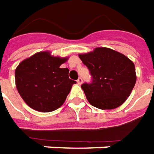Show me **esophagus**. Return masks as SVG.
Here are the masks:
<instances>
[{
    "mask_svg": "<svg viewBox=\"0 0 154 154\" xmlns=\"http://www.w3.org/2000/svg\"><path fill=\"white\" fill-rule=\"evenodd\" d=\"M77 83H78V85H81L82 83H83V79H82L81 78H79L78 79H77Z\"/></svg>",
    "mask_w": 154,
    "mask_h": 154,
    "instance_id": "1",
    "label": "esophagus"
}]
</instances>
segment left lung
<instances>
[{
    "mask_svg": "<svg viewBox=\"0 0 154 154\" xmlns=\"http://www.w3.org/2000/svg\"><path fill=\"white\" fill-rule=\"evenodd\" d=\"M90 71L93 81L81 85L92 106L102 110L114 109L126 101L136 82L135 68L127 57L111 48H96L79 54Z\"/></svg>",
    "mask_w": 154,
    "mask_h": 154,
    "instance_id": "obj_1",
    "label": "left lung"
}]
</instances>
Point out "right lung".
I'll return each instance as SVG.
<instances>
[{
  "instance_id": "right-lung-1",
  "label": "right lung",
  "mask_w": 154,
  "mask_h": 154,
  "mask_svg": "<svg viewBox=\"0 0 154 154\" xmlns=\"http://www.w3.org/2000/svg\"><path fill=\"white\" fill-rule=\"evenodd\" d=\"M68 57H54L50 51H39L22 60L15 69V85L27 105L41 112L59 108L70 92L75 80L69 69L60 68Z\"/></svg>"
}]
</instances>
